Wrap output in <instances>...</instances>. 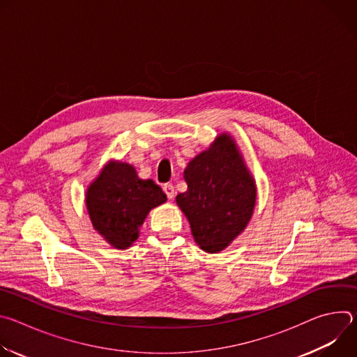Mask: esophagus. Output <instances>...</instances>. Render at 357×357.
Instances as JSON below:
<instances>
[{
	"label": "esophagus",
	"instance_id": "34e87169",
	"mask_svg": "<svg viewBox=\"0 0 357 357\" xmlns=\"http://www.w3.org/2000/svg\"><path fill=\"white\" fill-rule=\"evenodd\" d=\"M162 189H164V192H165V195H167L168 199H174V196H175V188H174L172 183H165V185L162 186Z\"/></svg>",
	"mask_w": 357,
	"mask_h": 357
}]
</instances>
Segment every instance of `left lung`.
I'll return each instance as SVG.
<instances>
[{"instance_id": "1", "label": "left lung", "mask_w": 357, "mask_h": 357, "mask_svg": "<svg viewBox=\"0 0 357 357\" xmlns=\"http://www.w3.org/2000/svg\"><path fill=\"white\" fill-rule=\"evenodd\" d=\"M183 178L188 190L176 196V203L195 241L211 254L225 250L248 225L257 197L233 137L220 134L188 164Z\"/></svg>"}]
</instances>
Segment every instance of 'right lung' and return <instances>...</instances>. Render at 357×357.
Wrapping results in <instances>:
<instances>
[{"instance_id":"add662e5","label":"right lung","mask_w":357,"mask_h":357,"mask_svg":"<svg viewBox=\"0 0 357 357\" xmlns=\"http://www.w3.org/2000/svg\"><path fill=\"white\" fill-rule=\"evenodd\" d=\"M167 202V195L151 179H139L134 167L110 161L86 192L93 227L116 248L130 247L151 209Z\"/></svg>"}]
</instances>
